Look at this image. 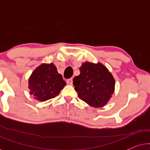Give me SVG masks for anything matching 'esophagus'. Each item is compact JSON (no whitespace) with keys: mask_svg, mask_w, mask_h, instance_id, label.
Listing matches in <instances>:
<instances>
[{"mask_svg":"<svg viewBox=\"0 0 150 150\" xmlns=\"http://www.w3.org/2000/svg\"><path fill=\"white\" fill-rule=\"evenodd\" d=\"M72 83H73V81H72V79H68L67 81V85H72Z\"/></svg>","mask_w":150,"mask_h":150,"instance_id":"34e87169","label":"esophagus"}]
</instances>
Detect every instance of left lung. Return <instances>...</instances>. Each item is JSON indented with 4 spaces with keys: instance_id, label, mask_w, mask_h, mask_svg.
<instances>
[{
    "instance_id": "8db88e82",
    "label": "left lung",
    "mask_w": 150,
    "mask_h": 150,
    "mask_svg": "<svg viewBox=\"0 0 150 150\" xmlns=\"http://www.w3.org/2000/svg\"><path fill=\"white\" fill-rule=\"evenodd\" d=\"M79 76L74 78L73 85L80 99L96 108L102 107L111 98L115 82L102 63H83Z\"/></svg>"
}]
</instances>
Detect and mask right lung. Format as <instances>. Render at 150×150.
<instances>
[{"mask_svg": "<svg viewBox=\"0 0 150 150\" xmlns=\"http://www.w3.org/2000/svg\"><path fill=\"white\" fill-rule=\"evenodd\" d=\"M66 85L53 63H43L33 71L28 79L30 94L39 101L55 98Z\"/></svg>", "mask_w": 150, "mask_h": 150, "instance_id": "right-lung-1", "label": "right lung"}]
</instances>
